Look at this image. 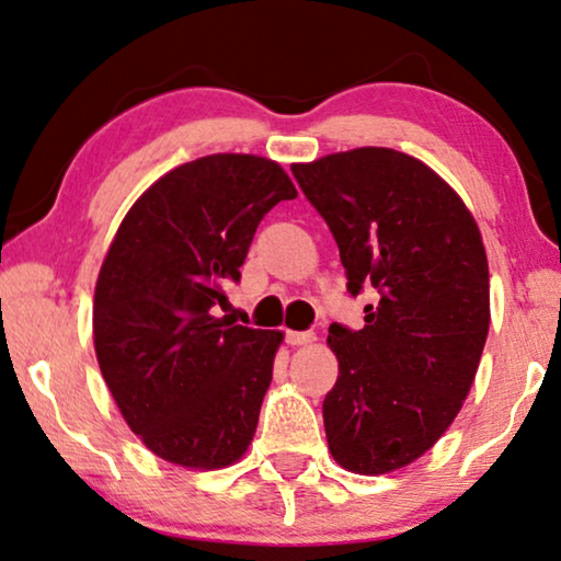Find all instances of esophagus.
I'll return each instance as SVG.
<instances>
[{
  "mask_svg": "<svg viewBox=\"0 0 561 561\" xmlns=\"http://www.w3.org/2000/svg\"><path fill=\"white\" fill-rule=\"evenodd\" d=\"M314 340L312 332H295V330H287V342L289 345H309V342Z\"/></svg>",
  "mask_w": 561,
  "mask_h": 561,
  "instance_id": "1",
  "label": "esophagus"
}]
</instances>
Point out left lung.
Here are the masks:
<instances>
[{
  "label": "left lung",
  "instance_id": "left-lung-1",
  "mask_svg": "<svg viewBox=\"0 0 561 561\" xmlns=\"http://www.w3.org/2000/svg\"><path fill=\"white\" fill-rule=\"evenodd\" d=\"M291 173L337 241L350 295L373 284L378 297L363 330L330 324V454L353 473L398 471L436 446L479 370L491 322L479 224L436 171L392 148L342 150Z\"/></svg>",
  "mask_w": 561,
  "mask_h": 561
}]
</instances>
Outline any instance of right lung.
<instances>
[{"label":"right lung","mask_w":561,"mask_h":561,"mask_svg":"<svg viewBox=\"0 0 561 561\" xmlns=\"http://www.w3.org/2000/svg\"><path fill=\"white\" fill-rule=\"evenodd\" d=\"M297 198L252 153L183 163L146 188L107 247L93 299L100 373L128 428L163 461L216 471L247 454L279 330L216 317L264 214Z\"/></svg>","instance_id":"1"}]
</instances>
